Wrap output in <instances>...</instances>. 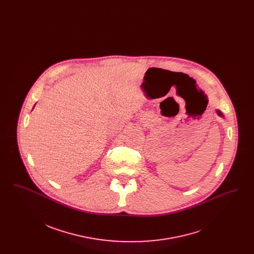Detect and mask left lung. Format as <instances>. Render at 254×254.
<instances>
[{"mask_svg": "<svg viewBox=\"0 0 254 254\" xmlns=\"http://www.w3.org/2000/svg\"><path fill=\"white\" fill-rule=\"evenodd\" d=\"M216 113H217L218 116H220L221 118H224V114L219 109H216Z\"/></svg>", "mask_w": 254, "mask_h": 254, "instance_id": "obj_1", "label": "left lung"}]
</instances>
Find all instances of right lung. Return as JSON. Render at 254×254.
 <instances>
[{"mask_svg": "<svg viewBox=\"0 0 254 254\" xmlns=\"http://www.w3.org/2000/svg\"><path fill=\"white\" fill-rule=\"evenodd\" d=\"M34 107H35V105H34ZM34 107H33V109H34Z\"/></svg>", "mask_w": 254, "mask_h": 254, "instance_id": "1", "label": "right lung"}]
</instances>
